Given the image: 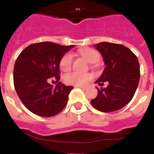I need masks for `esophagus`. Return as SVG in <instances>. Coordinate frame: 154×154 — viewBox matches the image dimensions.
Returning <instances> with one entry per match:
<instances>
[{"instance_id": "34e87169", "label": "esophagus", "mask_w": 154, "mask_h": 154, "mask_svg": "<svg viewBox=\"0 0 154 154\" xmlns=\"http://www.w3.org/2000/svg\"><path fill=\"white\" fill-rule=\"evenodd\" d=\"M77 87H79V88H80V89H82V90H85V89H87L86 87H84V86H77Z\"/></svg>"}]
</instances>
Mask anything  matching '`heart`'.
Segmentation results:
<instances>
[{
  "label": "heart",
  "mask_w": 154,
  "mask_h": 154,
  "mask_svg": "<svg viewBox=\"0 0 154 154\" xmlns=\"http://www.w3.org/2000/svg\"><path fill=\"white\" fill-rule=\"evenodd\" d=\"M80 55L87 62L90 64L96 63L99 59V53L93 49L86 48L79 51ZM72 64V55L71 53H66L62 56L60 60V68L62 71L67 72L70 70ZM92 76L89 73H79L72 72L65 74L63 80L66 84L74 85H85L89 81L92 79Z\"/></svg>",
  "instance_id": "1"
}]
</instances>
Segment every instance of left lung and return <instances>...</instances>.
I'll use <instances>...</instances> for the list:
<instances>
[{
	"label": "left lung",
	"instance_id": "8db88e82",
	"mask_svg": "<svg viewBox=\"0 0 154 154\" xmlns=\"http://www.w3.org/2000/svg\"><path fill=\"white\" fill-rule=\"evenodd\" d=\"M94 48L100 52L106 65L101 76L95 82L106 88L96 87L98 95L91 103L103 112L116 111L131 101L140 82V64L136 56L124 45L103 42Z\"/></svg>",
	"mask_w": 154,
	"mask_h": 154
}]
</instances>
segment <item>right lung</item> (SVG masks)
<instances>
[{"mask_svg":"<svg viewBox=\"0 0 154 154\" xmlns=\"http://www.w3.org/2000/svg\"><path fill=\"white\" fill-rule=\"evenodd\" d=\"M74 45L44 42L30 45L17 57L14 68V85L17 96L29 111L51 117L62 111L73 86L59 82L55 87L50 78L59 81L60 60Z\"/></svg>","mask_w":154,"mask_h":154,"instance_id":"right-lung-1","label":"right lung"}]
</instances>
